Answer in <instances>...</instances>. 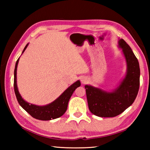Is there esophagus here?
Returning <instances> with one entry per match:
<instances>
[{
  "instance_id": "34e87169",
  "label": "esophagus",
  "mask_w": 150,
  "mask_h": 150,
  "mask_svg": "<svg viewBox=\"0 0 150 150\" xmlns=\"http://www.w3.org/2000/svg\"><path fill=\"white\" fill-rule=\"evenodd\" d=\"M81 82H82L83 83H85L86 82H87V79H83L81 80Z\"/></svg>"
}]
</instances>
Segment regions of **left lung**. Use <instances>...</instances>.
Segmentation results:
<instances>
[{
	"label": "left lung",
	"instance_id": "obj_1",
	"mask_svg": "<svg viewBox=\"0 0 150 150\" xmlns=\"http://www.w3.org/2000/svg\"><path fill=\"white\" fill-rule=\"evenodd\" d=\"M127 64L126 75L118 87L107 92L91 85H85L88 108L99 117H115L132 105L138 95L140 70L138 59L123 39L118 41Z\"/></svg>",
	"mask_w": 150,
	"mask_h": 150
}]
</instances>
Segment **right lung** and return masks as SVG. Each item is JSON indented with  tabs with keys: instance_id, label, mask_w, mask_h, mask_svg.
I'll return each mask as SVG.
<instances>
[{
	"instance_id": "obj_1",
	"label": "right lung",
	"mask_w": 150,
	"mask_h": 150,
	"mask_svg": "<svg viewBox=\"0 0 150 150\" xmlns=\"http://www.w3.org/2000/svg\"><path fill=\"white\" fill-rule=\"evenodd\" d=\"M28 44L25 46L22 52L23 54L25 50L28 47ZM19 62V58L18 59L15 65L14 69V93L16 95V98L19 105L26 110L28 113L30 114L33 118L40 120H50L52 119H55L62 116L67 110V105L71 96L73 95V92L77 87H80L81 82L79 81H76L73 85L68 87L56 100L54 102L45 106H37L30 104L25 101L22 98L18 90L16 83V71L18 63Z\"/></svg>"
}]
</instances>
